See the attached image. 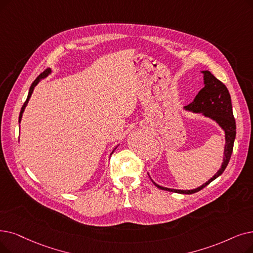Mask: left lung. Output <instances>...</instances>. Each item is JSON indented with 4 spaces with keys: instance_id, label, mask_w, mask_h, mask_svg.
<instances>
[{
    "instance_id": "1",
    "label": "left lung",
    "mask_w": 253,
    "mask_h": 253,
    "mask_svg": "<svg viewBox=\"0 0 253 253\" xmlns=\"http://www.w3.org/2000/svg\"><path fill=\"white\" fill-rule=\"evenodd\" d=\"M201 72L203 73L204 76V87L199 92V94L195 96L193 101L190 104H188L187 106H184V109L186 112L200 114L205 118L211 119L224 131L225 142L221 167L211 179H209L206 183L201 185L200 187L189 190L163 187V186L158 185L157 183L154 182L148 172L149 177L154 183V185L159 189L181 194H191L200 191L204 187H206L207 185L210 184L212 181L217 179L219 175L224 171L229 162L230 156H232L234 141L236 138V121L233 115V105L229 92L227 90V87L220 81H218L210 71L204 70Z\"/></svg>"
}]
</instances>
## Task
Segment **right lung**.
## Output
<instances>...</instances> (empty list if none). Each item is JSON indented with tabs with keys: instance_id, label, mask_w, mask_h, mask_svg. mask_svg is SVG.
Wrapping results in <instances>:
<instances>
[{
	"instance_id": "right-lung-1",
	"label": "right lung",
	"mask_w": 253,
	"mask_h": 253,
	"mask_svg": "<svg viewBox=\"0 0 253 253\" xmlns=\"http://www.w3.org/2000/svg\"><path fill=\"white\" fill-rule=\"evenodd\" d=\"M52 72V70L51 69H46L44 72L43 73H41L38 78L33 82V84H32V85L30 86V90H29V94H28V98H27V100H26V102L24 103V105H23V107H21V111H20V114H19V119H18V122L20 123L21 122V119H23V114H24V112H25V109H26V107H27V105H28V102H29V100H30V98H31V96H32V94H33V92H34V89H35V86L42 81V80H44V79H46L47 76L50 74ZM119 146V145H118ZM118 146L112 151V153H111V155L112 154L115 152V150L118 148Z\"/></svg>"
}]
</instances>
